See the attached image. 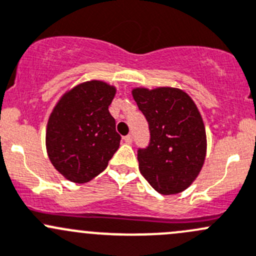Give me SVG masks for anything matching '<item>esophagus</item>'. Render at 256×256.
I'll return each instance as SVG.
<instances>
[{"label":"esophagus","mask_w":256,"mask_h":256,"mask_svg":"<svg viewBox=\"0 0 256 256\" xmlns=\"http://www.w3.org/2000/svg\"><path fill=\"white\" fill-rule=\"evenodd\" d=\"M124 141H125L126 144H132V136H131V135H128V136H125V137H124Z\"/></svg>","instance_id":"esophagus-1"}]
</instances>
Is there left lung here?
Returning a JSON list of instances; mask_svg holds the SVG:
<instances>
[{
    "label": "left lung",
    "instance_id": "obj_1",
    "mask_svg": "<svg viewBox=\"0 0 256 256\" xmlns=\"http://www.w3.org/2000/svg\"><path fill=\"white\" fill-rule=\"evenodd\" d=\"M132 96L148 122V146L137 150L138 168L163 195L184 192L200 173L206 131L192 99L176 88H136Z\"/></svg>",
    "mask_w": 256,
    "mask_h": 256
}]
</instances>
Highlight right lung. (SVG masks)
Segmentation results:
<instances>
[{
	"label": "right lung",
	"instance_id": "add662e5",
	"mask_svg": "<svg viewBox=\"0 0 256 256\" xmlns=\"http://www.w3.org/2000/svg\"><path fill=\"white\" fill-rule=\"evenodd\" d=\"M115 88L102 80L78 84L54 108L46 128L49 158L66 179L87 182L106 168L121 136L109 108Z\"/></svg>",
	"mask_w": 256,
	"mask_h": 256
}]
</instances>
